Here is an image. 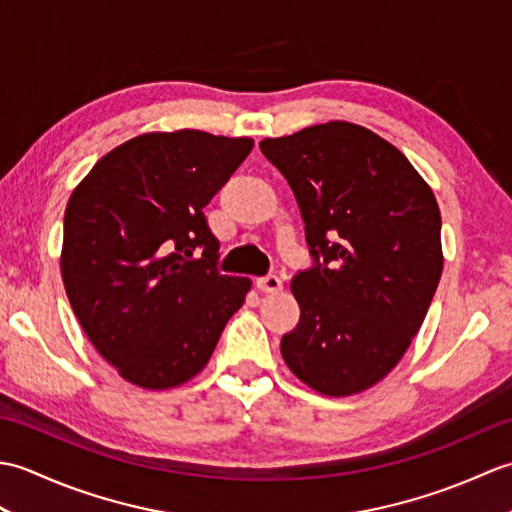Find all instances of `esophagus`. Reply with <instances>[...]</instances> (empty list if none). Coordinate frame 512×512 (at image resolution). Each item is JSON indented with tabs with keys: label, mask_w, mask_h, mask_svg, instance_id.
<instances>
[{
	"label": "esophagus",
	"mask_w": 512,
	"mask_h": 512,
	"mask_svg": "<svg viewBox=\"0 0 512 512\" xmlns=\"http://www.w3.org/2000/svg\"><path fill=\"white\" fill-rule=\"evenodd\" d=\"M257 288L262 292H279L281 290V279L277 275H266L257 279Z\"/></svg>",
	"instance_id": "esophagus-1"
}]
</instances>
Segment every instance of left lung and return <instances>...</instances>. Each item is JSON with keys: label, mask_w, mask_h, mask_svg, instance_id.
<instances>
[{"label": "left lung", "mask_w": 512, "mask_h": 512, "mask_svg": "<svg viewBox=\"0 0 512 512\" xmlns=\"http://www.w3.org/2000/svg\"><path fill=\"white\" fill-rule=\"evenodd\" d=\"M259 149L295 193L312 257L292 277L301 319L281 354L319 394H358L396 367L427 317L442 275L438 202L361 125H312Z\"/></svg>", "instance_id": "left-lung-1"}]
</instances>
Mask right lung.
<instances>
[{"mask_svg": "<svg viewBox=\"0 0 512 512\" xmlns=\"http://www.w3.org/2000/svg\"><path fill=\"white\" fill-rule=\"evenodd\" d=\"M253 149L198 129L143 134L70 195L61 275L83 332L129 383L169 389L209 363L250 279L217 270L204 206Z\"/></svg>", "mask_w": 512, "mask_h": 512, "instance_id": "add662e5", "label": "right lung"}]
</instances>
